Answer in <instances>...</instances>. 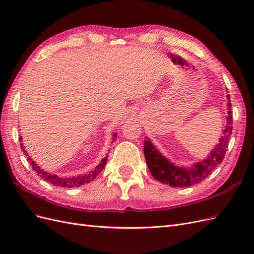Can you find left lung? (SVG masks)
I'll use <instances>...</instances> for the list:
<instances>
[{
    "mask_svg": "<svg viewBox=\"0 0 254 254\" xmlns=\"http://www.w3.org/2000/svg\"><path fill=\"white\" fill-rule=\"evenodd\" d=\"M228 98V117L227 125L222 132V136L219 139L218 144L211 151L205 160L194 164L191 167H179L171 163L166 158L161 155L160 151L157 150L148 137H145L144 141V155L146 164H147L149 172L156 180L168 184L173 188H188L194 186L196 183L204 180L211 172L216 167L221 161L224 160L230 135L232 133V111L231 103H230V95H227Z\"/></svg>",
    "mask_w": 254,
    "mask_h": 254,
    "instance_id": "left-lung-1",
    "label": "left lung"
}]
</instances>
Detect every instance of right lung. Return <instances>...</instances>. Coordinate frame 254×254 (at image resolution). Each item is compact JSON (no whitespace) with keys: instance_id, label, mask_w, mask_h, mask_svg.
I'll use <instances>...</instances> for the list:
<instances>
[{"instance_id":"right-lung-1","label":"right lung","mask_w":254,"mask_h":254,"mask_svg":"<svg viewBox=\"0 0 254 254\" xmlns=\"http://www.w3.org/2000/svg\"><path fill=\"white\" fill-rule=\"evenodd\" d=\"M115 136H117V133L113 134V140H115ZM20 139H22L21 136H20ZM21 148H22L23 152H24V155L27 157V160L29 161L30 165H32L33 170L38 174V176H40L43 180L50 182L51 184H53V186L60 187V188H76V187L82 186V184L90 183L91 181H93L96 178V176L103 171V168L105 167V165L107 163V157H105L101 161V163L96 166L95 170L90 172L89 174H84L82 176H77V177H72V178H64V177H58L57 175H53V174L47 173L45 171L41 170V168L28 157V153H26V151L24 150L23 144H21Z\"/></svg>"}]
</instances>
